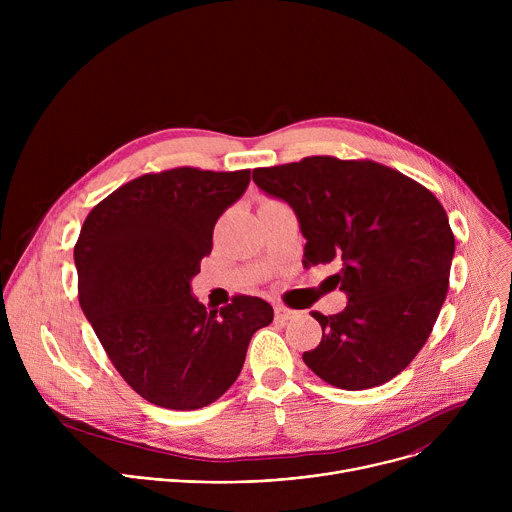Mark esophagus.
<instances>
[{"label":"esophagus","mask_w":512,"mask_h":512,"mask_svg":"<svg viewBox=\"0 0 512 512\" xmlns=\"http://www.w3.org/2000/svg\"><path fill=\"white\" fill-rule=\"evenodd\" d=\"M294 310H289V308H283V306H275V320H279V322H287L289 318H294Z\"/></svg>","instance_id":"34e87169"}]
</instances>
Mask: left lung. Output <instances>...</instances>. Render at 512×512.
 I'll return each instance as SVG.
<instances>
[{"label":"left lung","mask_w":512,"mask_h":512,"mask_svg":"<svg viewBox=\"0 0 512 512\" xmlns=\"http://www.w3.org/2000/svg\"><path fill=\"white\" fill-rule=\"evenodd\" d=\"M253 182L294 208L304 267L336 261L340 314L312 312L322 340L304 362L346 391L397 377L429 338L454 257L448 214L425 186L371 160L312 156L257 168Z\"/></svg>","instance_id":"obj_1"}]
</instances>
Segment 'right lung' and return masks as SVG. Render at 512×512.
I'll return each mask as SVG.
<instances>
[{"instance_id":"add662e5","label":"right lung","mask_w":512,"mask_h":512,"mask_svg":"<svg viewBox=\"0 0 512 512\" xmlns=\"http://www.w3.org/2000/svg\"><path fill=\"white\" fill-rule=\"evenodd\" d=\"M249 180L251 170L188 166L143 174L85 218L75 245L81 308L125 383L158 407L216 401L237 381L251 336L273 320L261 298L206 310L190 289L218 216Z\"/></svg>"}]
</instances>
